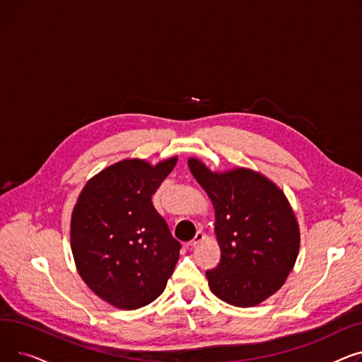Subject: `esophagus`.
I'll use <instances>...</instances> for the list:
<instances>
[{"label":"esophagus","instance_id":"obj_1","mask_svg":"<svg viewBox=\"0 0 362 362\" xmlns=\"http://www.w3.org/2000/svg\"><path fill=\"white\" fill-rule=\"evenodd\" d=\"M202 239H204V233H202V232H197V235L194 236V239H192L191 242H189V245H191V246H197Z\"/></svg>","mask_w":362,"mask_h":362}]
</instances>
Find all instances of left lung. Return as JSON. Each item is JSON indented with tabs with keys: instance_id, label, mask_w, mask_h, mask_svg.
<instances>
[{
	"instance_id": "8db88e82",
	"label": "left lung",
	"mask_w": 362,
	"mask_h": 362,
	"mask_svg": "<svg viewBox=\"0 0 362 362\" xmlns=\"http://www.w3.org/2000/svg\"><path fill=\"white\" fill-rule=\"evenodd\" d=\"M189 168L213 201L221 258L206 270L211 292L235 307H255L277 292L299 252V227L280 189L248 168L213 173L189 158Z\"/></svg>"
}]
</instances>
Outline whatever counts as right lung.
Returning a JSON list of instances; mask_svg holds the SVG:
<instances>
[{
    "mask_svg": "<svg viewBox=\"0 0 362 362\" xmlns=\"http://www.w3.org/2000/svg\"><path fill=\"white\" fill-rule=\"evenodd\" d=\"M176 161L112 164L86 183L74 205L70 243L76 267L89 289L114 307L148 305L173 274L182 245L152 195Z\"/></svg>",
    "mask_w": 362,
    "mask_h": 362,
    "instance_id": "add662e5",
    "label": "right lung"
}]
</instances>
